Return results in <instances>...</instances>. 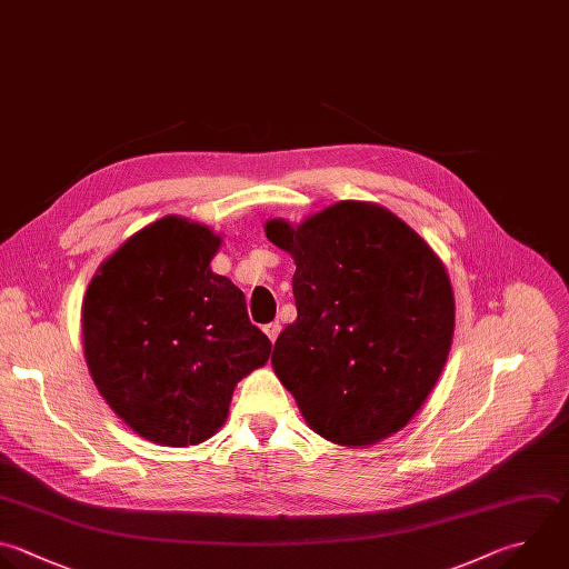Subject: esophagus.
I'll return each instance as SVG.
<instances>
[{
  "label": "esophagus",
  "instance_id": "34e87169",
  "mask_svg": "<svg viewBox=\"0 0 569 569\" xmlns=\"http://www.w3.org/2000/svg\"><path fill=\"white\" fill-rule=\"evenodd\" d=\"M264 333L269 336V340H271V342H276V338H278V333H280V322L276 320V322L264 325Z\"/></svg>",
  "mask_w": 569,
  "mask_h": 569
}]
</instances>
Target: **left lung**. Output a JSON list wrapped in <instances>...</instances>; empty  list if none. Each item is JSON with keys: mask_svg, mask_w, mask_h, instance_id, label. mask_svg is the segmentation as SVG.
Instances as JSON below:
<instances>
[{"mask_svg": "<svg viewBox=\"0 0 569 569\" xmlns=\"http://www.w3.org/2000/svg\"><path fill=\"white\" fill-rule=\"evenodd\" d=\"M267 238L296 260L298 318L273 347V369L322 438L373 445L420 409L453 336L442 262L400 218L338 202L300 227L271 220Z\"/></svg>", "mask_w": 569, "mask_h": 569, "instance_id": "obj_1", "label": "left lung"}]
</instances>
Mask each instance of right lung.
<instances>
[{"mask_svg": "<svg viewBox=\"0 0 569 569\" xmlns=\"http://www.w3.org/2000/svg\"><path fill=\"white\" fill-rule=\"evenodd\" d=\"M218 247L207 227L167 216L131 236L87 289L89 371L111 409L160 445L211 438L236 385L271 353L244 293L211 271Z\"/></svg>", "mask_w": 569, "mask_h": 569, "instance_id": "right-lung-1", "label": "right lung"}]
</instances>
